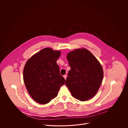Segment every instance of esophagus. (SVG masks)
Here are the masks:
<instances>
[{
	"label": "esophagus",
	"mask_w": 128,
	"mask_h": 128,
	"mask_svg": "<svg viewBox=\"0 0 128 128\" xmlns=\"http://www.w3.org/2000/svg\"><path fill=\"white\" fill-rule=\"evenodd\" d=\"M63 77H64V79H66L67 77V75H64L63 76Z\"/></svg>",
	"instance_id": "obj_1"
}]
</instances>
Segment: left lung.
Listing matches in <instances>:
<instances>
[{"mask_svg":"<svg viewBox=\"0 0 128 128\" xmlns=\"http://www.w3.org/2000/svg\"><path fill=\"white\" fill-rule=\"evenodd\" d=\"M67 58L70 70L65 84L72 96L81 101L93 98L103 79V70L100 62L85 48L70 52Z\"/></svg>","mask_w":128,"mask_h":128,"instance_id":"left-lung-1","label":"left lung"}]
</instances>
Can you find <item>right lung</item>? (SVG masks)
Listing matches in <instances>:
<instances>
[{
	"instance_id": "obj_1",
	"label": "right lung",
	"mask_w": 128,
	"mask_h": 128,
	"mask_svg": "<svg viewBox=\"0 0 128 128\" xmlns=\"http://www.w3.org/2000/svg\"><path fill=\"white\" fill-rule=\"evenodd\" d=\"M60 51L43 49L26 62L23 72L26 88L37 103L46 104L58 96L65 80L61 76L56 60Z\"/></svg>"
}]
</instances>
